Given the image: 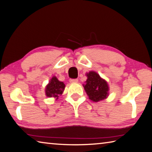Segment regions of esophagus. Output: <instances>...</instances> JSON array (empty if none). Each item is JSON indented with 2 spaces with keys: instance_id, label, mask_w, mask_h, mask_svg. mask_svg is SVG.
I'll return each mask as SVG.
<instances>
[{
  "instance_id": "34e87169",
  "label": "esophagus",
  "mask_w": 152,
  "mask_h": 152,
  "mask_svg": "<svg viewBox=\"0 0 152 152\" xmlns=\"http://www.w3.org/2000/svg\"><path fill=\"white\" fill-rule=\"evenodd\" d=\"M78 82V79H70V82L71 83H74V82Z\"/></svg>"
}]
</instances>
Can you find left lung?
Instances as JSON below:
<instances>
[{
  "label": "left lung",
  "instance_id": "8db88e82",
  "mask_svg": "<svg viewBox=\"0 0 152 152\" xmlns=\"http://www.w3.org/2000/svg\"><path fill=\"white\" fill-rule=\"evenodd\" d=\"M86 76L88 79L84 88L90 100L98 102L106 98L109 90L107 82L94 71L86 74Z\"/></svg>",
  "mask_w": 152,
  "mask_h": 152
}]
</instances>
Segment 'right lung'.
Returning a JSON list of instances; mask_svg holds the SVG:
<instances>
[{
    "label": "right lung",
    "instance_id": "right-lung-1",
    "mask_svg": "<svg viewBox=\"0 0 152 152\" xmlns=\"http://www.w3.org/2000/svg\"><path fill=\"white\" fill-rule=\"evenodd\" d=\"M65 84L62 82H60L56 77H53L50 81L49 84L46 86V95L48 97H58L61 95L64 90Z\"/></svg>",
    "mask_w": 152,
    "mask_h": 152
}]
</instances>
